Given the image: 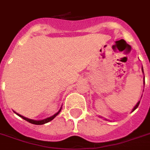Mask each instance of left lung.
Instances as JSON below:
<instances>
[{
	"mask_svg": "<svg viewBox=\"0 0 150 150\" xmlns=\"http://www.w3.org/2000/svg\"><path fill=\"white\" fill-rule=\"evenodd\" d=\"M142 71H143V69H142ZM144 82H145V80H144ZM139 103H140V101H139V102L137 103V104L135 105V107H134V108H133L132 111H134V110H135L136 109V108H137L138 107H139Z\"/></svg>",
	"mask_w": 150,
	"mask_h": 150,
	"instance_id": "left-lung-1",
	"label": "left lung"
}]
</instances>
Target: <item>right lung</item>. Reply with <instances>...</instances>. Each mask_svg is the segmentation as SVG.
<instances>
[{"mask_svg": "<svg viewBox=\"0 0 150 150\" xmlns=\"http://www.w3.org/2000/svg\"><path fill=\"white\" fill-rule=\"evenodd\" d=\"M61 110V108L59 110V111L57 112V113H56V114H54V115H53L52 117H48V118L44 119V120H41V121H34V120H32V119H29V118H27V117H25L22 116V115H20V114H17V115H18L19 117H22V118L24 119V120H25V121H29V123L33 124V125H44V124L47 123V122H49V121H52V120H53V119H54V117H56L57 115L59 114V113H60Z\"/></svg>", "mask_w": 150, "mask_h": 150, "instance_id": "right-lung-1", "label": "right lung"}]
</instances>
